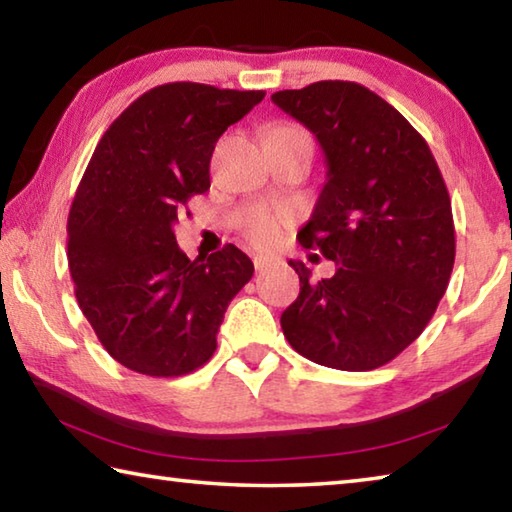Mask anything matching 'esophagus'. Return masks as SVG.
Wrapping results in <instances>:
<instances>
[{
  "mask_svg": "<svg viewBox=\"0 0 512 512\" xmlns=\"http://www.w3.org/2000/svg\"><path fill=\"white\" fill-rule=\"evenodd\" d=\"M253 264H255V271L262 273V271H266L268 266L273 264V259L271 257H264V255H257V257H253Z\"/></svg>",
  "mask_w": 512,
  "mask_h": 512,
  "instance_id": "obj_1",
  "label": "esophagus"
}]
</instances>
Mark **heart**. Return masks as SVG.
I'll use <instances>...</instances> for the list:
<instances>
[{
    "label": "heart",
    "mask_w": 512,
    "mask_h": 512,
    "mask_svg": "<svg viewBox=\"0 0 512 512\" xmlns=\"http://www.w3.org/2000/svg\"><path fill=\"white\" fill-rule=\"evenodd\" d=\"M273 137H302V140H309V135L296 124H275L268 131V140H273ZM291 219L293 216L289 210H255L244 221V235L250 244L259 248L275 246L282 239L284 225H289Z\"/></svg>",
    "instance_id": "1"
}]
</instances>
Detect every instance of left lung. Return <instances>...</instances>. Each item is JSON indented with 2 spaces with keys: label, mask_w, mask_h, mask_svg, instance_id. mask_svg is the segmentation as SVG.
Instances as JSON below:
<instances>
[{
  "label": "left lung",
  "mask_w": 512,
  "mask_h": 512,
  "mask_svg": "<svg viewBox=\"0 0 512 512\" xmlns=\"http://www.w3.org/2000/svg\"><path fill=\"white\" fill-rule=\"evenodd\" d=\"M271 101L325 153V185L298 239L336 264L314 282L289 259L300 296L282 332L320 366L375 370L418 339L447 291L456 237L445 180L422 135L359 83L318 81Z\"/></svg>",
  "instance_id": "8db88e82"
}]
</instances>
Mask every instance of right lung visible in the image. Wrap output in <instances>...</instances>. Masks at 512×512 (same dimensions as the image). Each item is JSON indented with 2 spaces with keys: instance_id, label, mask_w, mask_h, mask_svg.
I'll list each match as a JSON object with an SVG mask.
<instances>
[{
  "instance_id": "add662e5",
  "label": "right lung",
  "mask_w": 512,
  "mask_h": 512,
  "mask_svg": "<svg viewBox=\"0 0 512 512\" xmlns=\"http://www.w3.org/2000/svg\"><path fill=\"white\" fill-rule=\"evenodd\" d=\"M262 90L167 83L103 133L67 219V262L83 316L121 366L149 377L201 368L230 300L255 266L237 246L189 259L178 212L210 189L214 144Z\"/></svg>"
}]
</instances>
